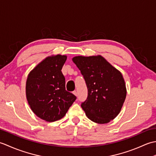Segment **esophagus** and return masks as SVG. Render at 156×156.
Here are the masks:
<instances>
[{
  "label": "esophagus",
  "instance_id": "esophagus-1",
  "mask_svg": "<svg viewBox=\"0 0 156 156\" xmlns=\"http://www.w3.org/2000/svg\"><path fill=\"white\" fill-rule=\"evenodd\" d=\"M72 93L73 94H74L75 96H77V92H76V90H74V91H73L72 92Z\"/></svg>",
  "mask_w": 156,
  "mask_h": 156
}]
</instances>
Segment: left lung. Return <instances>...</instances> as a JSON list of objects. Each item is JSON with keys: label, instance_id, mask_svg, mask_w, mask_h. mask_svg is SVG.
<instances>
[{"label": "left lung", "instance_id": "1", "mask_svg": "<svg viewBox=\"0 0 156 156\" xmlns=\"http://www.w3.org/2000/svg\"><path fill=\"white\" fill-rule=\"evenodd\" d=\"M73 62L80 70L88 89L81 107L97 123H107L120 112L127 94L121 73L102 56H76Z\"/></svg>", "mask_w": 156, "mask_h": 156}]
</instances>
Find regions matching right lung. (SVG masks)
Masks as SVG:
<instances>
[{"label":"right lung","instance_id":"1","mask_svg":"<svg viewBox=\"0 0 156 156\" xmlns=\"http://www.w3.org/2000/svg\"><path fill=\"white\" fill-rule=\"evenodd\" d=\"M67 57H48L29 73L26 95L33 112L43 120L54 122L64 117L76 99L66 90L62 69Z\"/></svg>","mask_w":156,"mask_h":156}]
</instances>
